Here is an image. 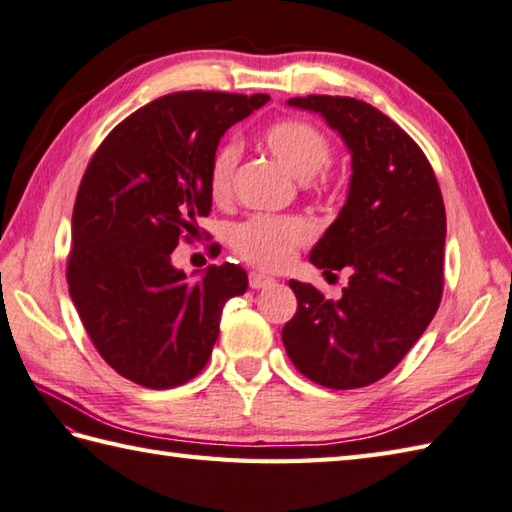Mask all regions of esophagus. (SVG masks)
Returning a JSON list of instances; mask_svg holds the SVG:
<instances>
[{
    "mask_svg": "<svg viewBox=\"0 0 512 512\" xmlns=\"http://www.w3.org/2000/svg\"><path fill=\"white\" fill-rule=\"evenodd\" d=\"M273 277H268V275H262V273H250L248 275V284H250V288L253 290H259V288H266V286H270L273 284Z\"/></svg>",
    "mask_w": 512,
    "mask_h": 512,
    "instance_id": "34e87169",
    "label": "esophagus"
}]
</instances>
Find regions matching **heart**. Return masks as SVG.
Segmentation results:
<instances>
[{"mask_svg": "<svg viewBox=\"0 0 512 512\" xmlns=\"http://www.w3.org/2000/svg\"><path fill=\"white\" fill-rule=\"evenodd\" d=\"M264 147L284 165L292 176L308 180L328 165L332 143L317 125L306 118L288 116L270 123L262 132ZM239 151L226 143L215 151L209 165V191L222 200L231 193V182ZM312 228L301 217L255 215L231 231V246L244 262L264 270H277L295 257L297 248L310 239Z\"/></svg>", "mask_w": 512, "mask_h": 512, "instance_id": "obj_1", "label": "heart"}]
</instances>
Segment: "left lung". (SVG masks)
Masks as SVG:
<instances>
[{
    "label": "left lung",
    "mask_w": 512,
    "mask_h": 512,
    "mask_svg": "<svg viewBox=\"0 0 512 512\" xmlns=\"http://www.w3.org/2000/svg\"><path fill=\"white\" fill-rule=\"evenodd\" d=\"M288 105L319 112L352 151L350 195L310 253L323 273L352 275L336 301L290 279L297 312L281 341L312 383L367 387L405 358L438 312L447 235L440 184L416 140L369 103L310 94Z\"/></svg>",
    "instance_id": "1"
}]
</instances>
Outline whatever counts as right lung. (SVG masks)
Returning a JSON list of instances; mask_svg holds the SVG:
<instances>
[{
	"label": "right lung",
	"mask_w": 512,
	"mask_h": 512,
	"mask_svg": "<svg viewBox=\"0 0 512 512\" xmlns=\"http://www.w3.org/2000/svg\"><path fill=\"white\" fill-rule=\"evenodd\" d=\"M266 101L202 90L160 96L118 123L83 173L65 279L103 361L136 385L171 389L198 376L224 303L248 288L235 264L191 281L171 253L200 235L198 220L211 211L220 138Z\"/></svg>",
	"instance_id": "right-lung-1"
}]
</instances>
